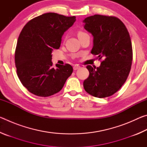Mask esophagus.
Returning a JSON list of instances; mask_svg holds the SVG:
<instances>
[{"label": "esophagus", "instance_id": "1", "mask_svg": "<svg viewBox=\"0 0 147 147\" xmlns=\"http://www.w3.org/2000/svg\"><path fill=\"white\" fill-rule=\"evenodd\" d=\"M80 67L79 65H74V67H73V69L74 71H76V70H77V69H80Z\"/></svg>", "mask_w": 147, "mask_h": 147}]
</instances>
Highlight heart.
Returning a JSON list of instances; mask_svg holds the SVG:
<instances>
[{"label": "heart", "instance_id": "heart-1", "mask_svg": "<svg viewBox=\"0 0 147 147\" xmlns=\"http://www.w3.org/2000/svg\"><path fill=\"white\" fill-rule=\"evenodd\" d=\"M83 34H85V33H84V32H78V36H82V35H83Z\"/></svg>", "mask_w": 147, "mask_h": 147}]
</instances>
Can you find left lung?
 <instances>
[{"instance_id": "left-lung-1", "label": "left lung", "mask_w": 147, "mask_h": 147, "mask_svg": "<svg viewBox=\"0 0 147 147\" xmlns=\"http://www.w3.org/2000/svg\"><path fill=\"white\" fill-rule=\"evenodd\" d=\"M84 23V28L93 37L91 53L103 59L97 68L87 66L89 75L84 88L95 97H108L121 88L130 71L133 54L130 34L115 17L94 15Z\"/></svg>"}]
</instances>
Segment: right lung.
<instances>
[{
	"instance_id": "obj_1",
	"label": "right lung",
	"mask_w": 147,
	"mask_h": 147,
	"mask_svg": "<svg viewBox=\"0 0 147 147\" xmlns=\"http://www.w3.org/2000/svg\"><path fill=\"white\" fill-rule=\"evenodd\" d=\"M76 17L47 13L27 23L20 34L15 53L17 73L28 91L49 96L63 88L73 73V67H53L52 53L60 47L64 32L73 26Z\"/></svg>"
}]
</instances>
